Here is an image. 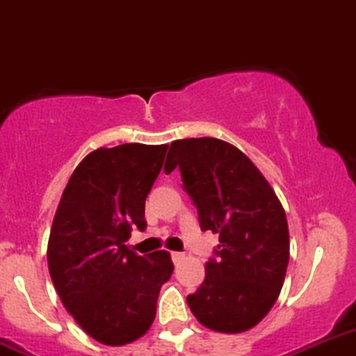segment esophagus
I'll return each instance as SVG.
<instances>
[{
    "label": "esophagus",
    "mask_w": 356,
    "mask_h": 356,
    "mask_svg": "<svg viewBox=\"0 0 356 356\" xmlns=\"http://www.w3.org/2000/svg\"><path fill=\"white\" fill-rule=\"evenodd\" d=\"M186 254L184 253H179V251H172V260H174V264H179V261L184 260Z\"/></svg>",
    "instance_id": "obj_1"
}]
</instances>
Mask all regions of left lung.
<instances>
[{
  "label": "left lung",
  "mask_w": 356,
  "mask_h": 356,
  "mask_svg": "<svg viewBox=\"0 0 356 356\" xmlns=\"http://www.w3.org/2000/svg\"><path fill=\"white\" fill-rule=\"evenodd\" d=\"M165 172L181 170L203 231L218 234L217 260L188 305L211 331L238 334L261 322L277 301L289 261L284 208L257 165L217 138L179 139Z\"/></svg>",
  "instance_id": "obj_1"
}]
</instances>
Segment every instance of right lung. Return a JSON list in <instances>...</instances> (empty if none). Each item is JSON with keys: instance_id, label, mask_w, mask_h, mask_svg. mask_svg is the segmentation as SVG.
Masks as SVG:
<instances>
[{"instance_id": "obj_1", "label": "right lung", "mask_w": 356, "mask_h": 356, "mask_svg": "<svg viewBox=\"0 0 356 356\" xmlns=\"http://www.w3.org/2000/svg\"><path fill=\"white\" fill-rule=\"evenodd\" d=\"M168 145L98 148L75 167L53 218L48 268L63 307L106 346L152 327L160 288L174 272L165 250L141 257L124 245L146 229L145 201Z\"/></svg>"}]
</instances>
